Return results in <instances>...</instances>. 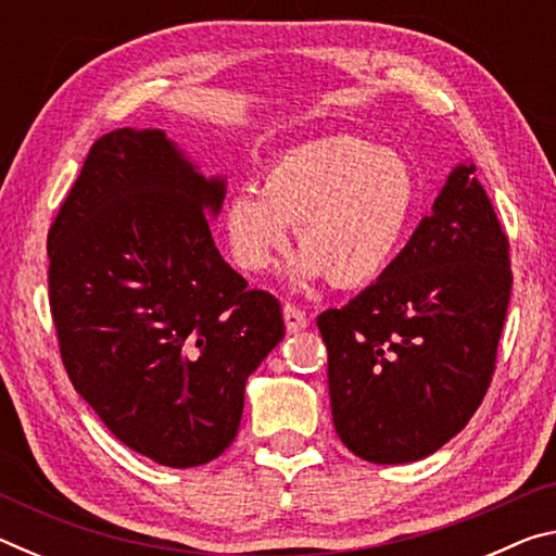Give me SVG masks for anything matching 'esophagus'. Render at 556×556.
I'll list each match as a JSON object with an SVG mask.
<instances>
[{"instance_id":"esophagus-1","label":"esophagus","mask_w":556,"mask_h":556,"mask_svg":"<svg viewBox=\"0 0 556 556\" xmlns=\"http://www.w3.org/2000/svg\"><path fill=\"white\" fill-rule=\"evenodd\" d=\"M281 314H285V326H287L289 333H299V331H304V328L308 326L306 314L301 312V308H296V306L285 304V308H281Z\"/></svg>"}]
</instances>
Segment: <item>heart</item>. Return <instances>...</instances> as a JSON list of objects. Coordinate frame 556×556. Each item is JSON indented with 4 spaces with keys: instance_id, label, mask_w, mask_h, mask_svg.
Masks as SVG:
<instances>
[{
    "instance_id": "obj_1",
    "label": "heart",
    "mask_w": 556,
    "mask_h": 556,
    "mask_svg": "<svg viewBox=\"0 0 556 556\" xmlns=\"http://www.w3.org/2000/svg\"><path fill=\"white\" fill-rule=\"evenodd\" d=\"M417 193V176L402 154L357 137H331L281 154L260 191H232L223 225L242 269H267L287 248L289 225H296L301 250L287 265L291 285L328 275L336 287H361L397 257Z\"/></svg>"
}]
</instances>
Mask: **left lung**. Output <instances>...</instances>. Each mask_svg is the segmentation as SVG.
<instances>
[{
    "label": "left lung",
    "instance_id": "left-lung-1",
    "mask_svg": "<svg viewBox=\"0 0 556 556\" xmlns=\"http://www.w3.org/2000/svg\"><path fill=\"white\" fill-rule=\"evenodd\" d=\"M507 238L470 162L375 285L316 318L338 437L370 464H412L483 402L510 301Z\"/></svg>",
    "mask_w": 556,
    "mask_h": 556
}]
</instances>
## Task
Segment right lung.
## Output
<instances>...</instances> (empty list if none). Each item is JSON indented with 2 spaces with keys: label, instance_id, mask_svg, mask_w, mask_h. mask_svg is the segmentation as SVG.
Instances as JSON below:
<instances>
[{
  "label": "right lung",
  "instance_id": "right-lung-1",
  "mask_svg": "<svg viewBox=\"0 0 556 556\" xmlns=\"http://www.w3.org/2000/svg\"><path fill=\"white\" fill-rule=\"evenodd\" d=\"M225 176L164 129L92 144L49 232L51 314L73 388L122 444L203 466L238 434L244 384L281 338L279 301L215 248Z\"/></svg>",
  "mask_w": 556,
  "mask_h": 556
}]
</instances>
